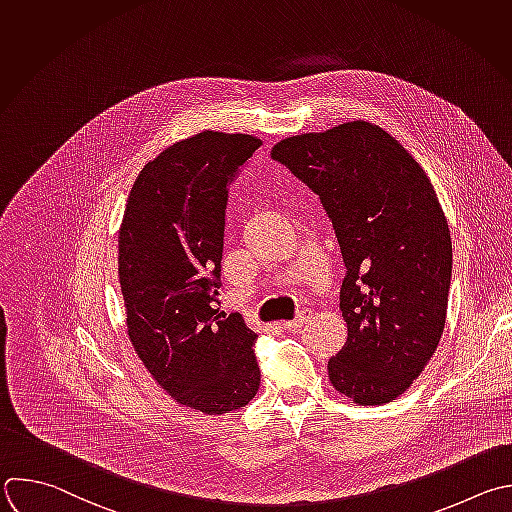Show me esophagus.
<instances>
[{"label": "esophagus", "instance_id": "obj_1", "mask_svg": "<svg viewBox=\"0 0 512 512\" xmlns=\"http://www.w3.org/2000/svg\"><path fill=\"white\" fill-rule=\"evenodd\" d=\"M303 321H305V311H299L297 317H293V319H289V321H283V327H285V329H297V327H301Z\"/></svg>", "mask_w": 512, "mask_h": 512}]
</instances>
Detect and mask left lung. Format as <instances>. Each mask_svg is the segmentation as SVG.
I'll list each match as a JSON object with an SVG mask.
<instances>
[{
  "label": "left lung",
  "instance_id": "8db88e82",
  "mask_svg": "<svg viewBox=\"0 0 512 512\" xmlns=\"http://www.w3.org/2000/svg\"><path fill=\"white\" fill-rule=\"evenodd\" d=\"M271 158L319 197L346 263L348 342L327 362L329 380L360 406L392 402L446 321L452 243L434 187L396 138L362 120L285 138Z\"/></svg>",
  "mask_w": 512,
  "mask_h": 512
}]
</instances>
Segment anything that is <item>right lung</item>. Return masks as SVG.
Listing matches in <instances>:
<instances>
[{"label":"right lung","mask_w":512,"mask_h":512,"mask_svg":"<svg viewBox=\"0 0 512 512\" xmlns=\"http://www.w3.org/2000/svg\"><path fill=\"white\" fill-rule=\"evenodd\" d=\"M259 146L211 130L168 146L140 170L120 227L130 342L170 396L205 414L243 408L261 384L257 333L217 297L229 187Z\"/></svg>","instance_id":"right-lung-1"}]
</instances>
